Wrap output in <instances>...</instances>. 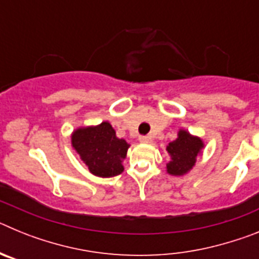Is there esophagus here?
Listing matches in <instances>:
<instances>
[{"instance_id": "obj_1", "label": "esophagus", "mask_w": 259, "mask_h": 259, "mask_svg": "<svg viewBox=\"0 0 259 259\" xmlns=\"http://www.w3.org/2000/svg\"><path fill=\"white\" fill-rule=\"evenodd\" d=\"M139 140H140V143H144V144L152 143V139H150V136H140L139 137Z\"/></svg>"}]
</instances>
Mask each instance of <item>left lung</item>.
I'll use <instances>...</instances> for the list:
<instances>
[{"label": "left lung", "mask_w": 259, "mask_h": 259, "mask_svg": "<svg viewBox=\"0 0 259 259\" xmlns=\"http://www.w3.org/2000/svg\"><path fill=\"white\" fill-rule=\"evenodd\" d=\"M203 148L200 137L192 136L189 132L180 130L178 139L167 145L171 161L167 163V172L171 175H184L196 163V157Z\"/></svg>", "instance_id": "obj_1"}]
</instances>
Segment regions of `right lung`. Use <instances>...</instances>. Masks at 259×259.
Returning <instances> with one entry per match:
<instances>
[{
    "instance_id": "add662e5",
    "label": "right lung",
    "mask_w": 259,
    "mask_h": 259,
    "mask_svg": "<svg viewBox=\"0 0 259 259\" xmlns=\"http://www.w3.org/2000/svg\"><path fill=\"white\" fill-rule=\"evenodd\" d=\"M71 143L93 175L111 178L123 171L122 161L130 144L116 137L110 123L77 128L72 134Z\"/></svg>"
}]
</instances>
